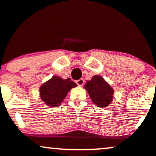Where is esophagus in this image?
<instances>
[{"label":"esophagus","mask_w":156,"mask_h":156,"mask_svg":"<svg viewBox=\"0 0 156 156\" xmlns=\"http://www.w3.org/2000/svg\"><path fill=\"white\" fill-rule=\"evenodd\" d=\"M76 83L78 84V86H80V87H81V86L83 85V83H84V80L83 79V78H80V79L77 80Z\"/></svg>","instance_id":"esophagus-1"}]
</instances>
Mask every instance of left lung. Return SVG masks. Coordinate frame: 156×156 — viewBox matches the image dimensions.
<instances>
[{"label": "left lung", "mask_w": 156, "mask_h": 156, "mask_svg": "<svg viewBox=\"0 0 156 156\" xmlns=\"http://www.w3.org/2000/svg\"><path fill=\"white\" fill-rule=\"evenodd\" d=\"M93 103L97 106H108L114 99V90L112 86L101 76H94L83 86Z\"/></svg>", "instance_id": "1"}]
</instances>
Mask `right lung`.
<instances>
[{
    "label": "right lung",
    "instance_id": "right-lung-1",
    "mask_svg": "<svg viewBox=\"0 0 156 156\" xmlns=\"http://www.w3.org/2000/svg\"><path fill=\"white\" fill-rule=\"evenodd\" d=\"M77 86L70 78L63 79L59 76H53L40 86L39 96L47 106L51 108L59 106L68 92Z\"/></svg>",
    "mask_w": 156,
    "mask_h": 156
}]
</instances>
